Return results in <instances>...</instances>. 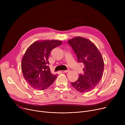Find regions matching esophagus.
<instances>
[{
	"instance_id": "esophagus-1",
	"label": "esophagus",
	"mask_w": 125,
	"mask_h": 125,
	"mask_svg": "<svg viewBox=\"0 0 125 125\" xmlns=\"http://www.w3.org/2000/svg\"><path fill=\"white\" fill-rule=\"evenodd\" d=\"M69 69H67V70H62V71H61V73H68V72H69Z\"/></svg>"
}]
</instances>
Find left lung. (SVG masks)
Wrapping results in <instances>:
<instances>
[{"label":"left lung","instance_id":"8db88e82","mask_svg":"<svg viewBox=\"0 0 125 125\" xmlns=\"http://www.w3.org/2000/svg\"><path fill=\"white\" fill-rule=\"evenodd\" d=\"M68 43L76 55L78 63H83L84 73L79 75L78 80L71 84L82 93L92 90L101 80L104 71L102 55L95 45L90 40L81 37L70 39Z\"/></svg>","mask_w":125,"mask_h":125}]
</instances>
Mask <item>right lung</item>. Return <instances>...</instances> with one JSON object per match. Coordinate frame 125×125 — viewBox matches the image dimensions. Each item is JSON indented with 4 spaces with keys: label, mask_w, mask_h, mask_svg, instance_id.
Listing matches in <instances>:
<instances>
[{
    "label": "right lung",
    "mask_w": 125,
    "mask_h": 125,
    "mask_svg": "<svg viewBox=\"0 0 125 125\" xmlns=\"http://www.w3.org/2000/svg\"><path fill=\"white\" fill-rule=\"evenodd\" d=\"M62 43L57 40L36 42L26 50L21 68L24 77L32 88L44 90L55 81L57 75L51 73L48 59L52 50Z\"/></svg>",
    "instance_id": "add662e5"
}]
</instances>
